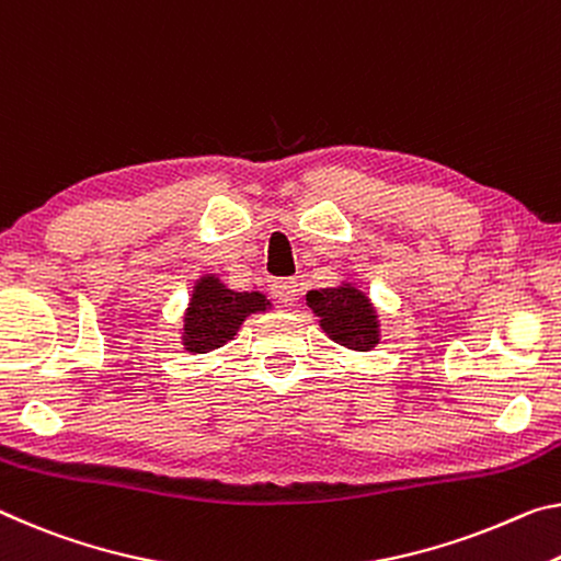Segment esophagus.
I'll return each mask as SVG.
<instances>
[{
	"label": "esophagus",
	"instance_id": "1",
	"mask_svg": "<svg viewBox=\"0 0 561 561\" xmlns=\"http://www.w3.org/2000/svg\"><path fill=\"white\" fill-rule=\"evenodd\" d=\"M272 295L274 299H279L282 305H291L299 295V284L297 279H277L272 282Z\"/></svg>",
	"mask_w": 561,
	"mask_h": 561
}]
</instances>
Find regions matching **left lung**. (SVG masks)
Instances as JSON below:
<instances>
[{
  "label": "left lung",
  "instance_id": "1",
  "mask_svg": "<svg viewBox=\"0 0 561 561\" xmlns=\"http://www.w3.org/2000/svg\"><path fill=\"white\" fill-rule=\"evenodd\" d=\"M307 307L319 317L329 340L354 352H369L379 344V317L371 299L352 282L307 291Z\"/></svg>",
  "mask_w": 561,
  "mask_h": 561
}]
</instances>
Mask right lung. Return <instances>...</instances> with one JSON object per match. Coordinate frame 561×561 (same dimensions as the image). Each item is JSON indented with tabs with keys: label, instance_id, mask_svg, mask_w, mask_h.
I'll use <instances>...</instances> for the list:
<instances>
[{
	"label": "right lung",
	"instance_id": "1",
	"mask_svg": "<svg viewBox=\"0 0 561 561\" xmlns=\"http://www.w3.org/2000/svg\"><path fill=\"white\" fill-rule=\"evenodd\" d=\"M272 301L256 289L234 291L217 274H204L192 287L190 307L184 312L182 344L192 354H207L234 340L249 314L266 312Z\"/></svg>",
	"mask_w": 561,
	"mask_h": 561
}]
</instances>
